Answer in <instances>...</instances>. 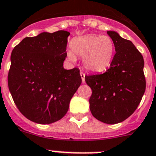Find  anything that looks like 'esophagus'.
Listing matches in <instances>:
<instances>
[{
    "mask_svg": "<svg viewBox=\"0 0 156 156\" xmlns=\"http://www.w3.org/2000/svg\"><path fill=\"white\" fill-rule=\"evenodd\" d=\"M80 76L81 79H82V83H85V73L83 72H80Z\"/></svg>",
    "mask_w": 156,
    "mask_h": 156,
    "instance_id": "34e87169",
    "label": "esophagus"
}]
</instances>
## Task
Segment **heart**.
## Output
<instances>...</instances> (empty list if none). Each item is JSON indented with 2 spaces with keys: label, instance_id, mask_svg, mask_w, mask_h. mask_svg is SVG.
I'll use <instances>...</instances> for the list:
<instances>
[{
  "label": "heart",
  "instance_id": "1",
  "mask_svg": "<svg viewBox=\"0 0 156 156\" xmlns=\"http://www.w3.org/2000/svg\"><path fill=\"white\" fill-rule=\"evenodd\" d=\"M72 51L67 53L71 61L76 56L83 57L84 68L93 73L103 72L111 64L113 57L114 43L106 35L87 34L76 37L71 42Z\"/></svg>",
  "mask_w": 156,
  "mask_h": 156
}]
</instances>
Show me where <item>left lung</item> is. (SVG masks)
Masks as SVG:
<instances>
[{
  "label": "left lung",
  "mask_w": 156,
  "mask_h": 156,
  "mask_svg": "<svg viewBox=\"0 0 156 156\" xmlns=\"http://www.w3.org/2000/svg\"><path fill=\"white\" fill-rule=\"evenodd\" d=\"M115 53L110 66L102 74L85 76L91 88L90 109L96 119L106 124L124 121L137 109L146 82L142 55L130 41L107 31Z\"/></svg>",
  "instance_id": "1"
}]
</instances>
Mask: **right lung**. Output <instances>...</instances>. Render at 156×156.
I'll return each mask as SVG.
<instances>
[{"mask_svg":"<svg viewBox=\"0 0 156 156\" xmlns=\"http://www.w3.org/2000/svg\"><path fill=\"white\" fill-rule=\"evenodd\" d=\"M69 33L27 37L14 48L8 88L20 112L30 121L50 124L63 118L82 83L80 69L63 67Z\"/></svg>","mask_w":156,"mask_h":156,"instance_id":"1","label":"right lung"}]
</instances>
